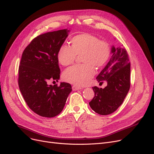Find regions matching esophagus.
<instances>
[{
    "mask_svg": "<svg viewBox=\"0 0 154 154\" xmlns=\"http://www.w3.org/2000/svg\"><path fill=\"white\" fill-rule=\"evenodd\" d=\"M81 87L80 86H75V85H73V86H72V90L73 91H77V90H79V89H81Z\"/></svg>",
    "mask_w": 154,
    "mask_h": 154,
    "instance_id": "1",
    "label": "esophagus"
}]
</instances>
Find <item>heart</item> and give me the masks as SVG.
<instances>
[{
  "instance_id": "obj_1",
  "label": "heart",
  "mask_w": 154,
  "mask_h": 154,
  "mask_svg": "<svg viewBox=\"0 0 154 154\" xmlns=\"http://www.w3.org/2000/svg\"><path fill=\"white\" fill-rule=\"evenodd\" d=\"M71 47L63 44L58 52V59L63 66H68L75 61L77 56H81L83 64L68 68L63 78L66 82L84 86L88 83L95 73L94 67L101 68L109 61L112 49L110 45L103 40L88 33L79 34L70 40Z\"/></svg>"
}]
</instances>
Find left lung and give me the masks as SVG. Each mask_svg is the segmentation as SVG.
I'll return each instance as SVG.
<instances>
[{"mask_svg":"<svg viewBox=\"0 0 154 154\" xmlns=\"http://www.w3.org/2000/svg\"><path fill=\"white\" fill-rule=\"evenodd\" d=\"M110 61L100 73L96 79L107 86L102 89L93 87L94 96L89 104L98 114L109 115L121 105L129 91L131 85V64L129 57L124 47L112 49Z\"/></svg>","mask_w":154,"mask_h":154,"instance_id":"1","label":"left lung"}]
</instances>
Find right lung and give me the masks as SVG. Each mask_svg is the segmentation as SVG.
<instances>
[{"label":"right lung","instance_id":"1","mask_svg":"<svg viewBox=\"0 0 154 154\" xmlns=\"http://www.w3.org/2000/svg\"><path fill=\"white\" fill-rule=\"evenodd\" d=\"M67 29L47 32L34 38L23 51L18 69V85L28 107L38 116L53 117L63 110L68 94L69 83L49 85L58 81L60 70L58 52L65 42Z\"/></svg>","mask_w":154,"mask_h":154}]
</instances>
